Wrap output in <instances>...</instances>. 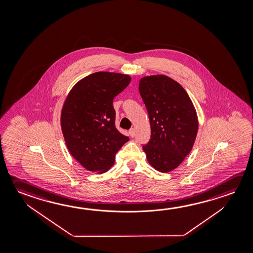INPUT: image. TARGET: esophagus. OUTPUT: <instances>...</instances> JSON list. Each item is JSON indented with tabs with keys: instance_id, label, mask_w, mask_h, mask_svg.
<instances>
[{
	"instance_id": "obj_1",
	"label": "esophagus",
	"mask_w": 253,
	"mask_h": 253,
	"mask_svg": "<svg viewBox=\"0 0 253 253\" xmlns=\"http://www.w3.org/2000/svg\"><path fill=\"white\" fill-rule=\"evenodd\" d=\"M128 134H129V136L131 137H135V128H130V129L128 130Z\"/></svg>"
}]
</instances>
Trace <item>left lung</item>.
<instances>
[{
    "mask_svg": "<svg viewBox=\"0 0 253 253\" xmlns=\"http://www.w3.org/2000/svg\"><path fill=\"white\" fill-rule=\"evenodd\" d=\"M138 89L151 125V138L143 150L155 169L169 172L194 145L199 128L194 106L182 85L164 75L143 78Z\"/></svg>",
    "mask_w": 253,
    "mask_h": 253,
    "instance_id": "1",
    "label": "left lung"
}]
</instances>
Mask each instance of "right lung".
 Segmentation results:
<instances>
[{
  "instance_id": "obj_1",
  "label": "right lung",
  "mask_w": 253,
  "mask_h": 253,
  "mask_svg": "<svg viewBox=\"0 0 253 253\" xmlns=\"http://www.w3.org/2000/svg\"><path fill=\"white\" fill-rule=\"evenodd\" d=\"M128 75L95 72L81 79L63 104L61 126L71 155L91 172H107L128 140L116 128L113 100L130 82Z\"/></svg>"
}]
</instances>
